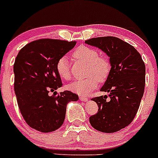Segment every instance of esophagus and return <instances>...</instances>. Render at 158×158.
<instances>
[{
	"label": "esophagus",
	"instance_id": "1",
	"mask_svg": "<svg viewBox=\"0 0 158 158\" xmlns=\"http://www.w3.org/2000/svg\"><path fill=\"white\" fill-rule=\"evenodd\" d=\"M79 99H80L82 101H83V102H86V101H88V98H87L86 96H79Z\"/></svg>",
	"mask_w": 158,
	"mask_h": 158
}]
</instances>
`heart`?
I'll use <instances>...</instances> for the list:
<instances>
[{
    "mask_svg": "<svg viewBox=\"0 0 158 158\" xmlns=\"http://www.w3.org/2000/svg\"><path fill=\"white\" fill-rule=\"evenodd\" d=\"M72 56L76 60L87 63L86 75L84 79H78L66 86L70 91L79 95H86L93 91L99 82H103L110 74L111 65L106 58L99 56V52L91 47L81 45L74 50ZM56 72L62 79L68 80L71 76L67 57L63 56L56 63Z\"/></svg>",
    "mask_w": 158,
    "mask_h": 158,
    "instance_id": "heart-1",
    "label": "heart"
}]
</instances>
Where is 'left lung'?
Segmentation results:
<instances>
[{"instance_id":"obj_1","label":"left lung","mask_w":158,"mask_h":158,"mask_svg":"<svg viewBox=\"0 0 158 158\" xmlns=\"http://www.w3.org/2000/svg\"><path fill=\"white\" fill-rule=\"evenodd\" d=\"M85 43L102 50L110 58V74L100 91L107 96L92 99L97 103L96 114L89 117L94 129L114 133L130 124L135 117L145 86V65L134 46L113 36L93 38Z\"/></svg>"}]
</instances>
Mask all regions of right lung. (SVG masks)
<instances>
[{
    "mask_svg": "<svg viewBox=\"0 0 158 158\" xmlns=\"http://www.w3.org/2000/svg\"><path fill=\"white\" fill-rule=\"evenodd\" d=\"M76 42L39 39L27 44L18 52L15 64V92L21 115L29 127L42 133L59 129L65 117L67 104L79 96L71 91L49 96L62 86L56 72L60 58Z\"/></svg>",
    "mask_w": 158,
    "mask_h": 158,
    "instance_id": "obj_1",
    "label": "right lung"
}]
</instances>
